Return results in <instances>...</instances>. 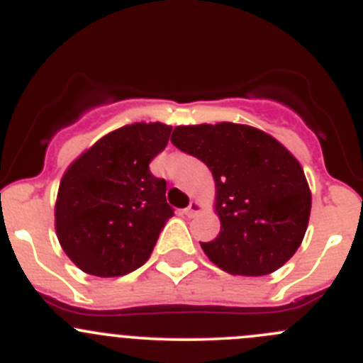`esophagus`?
<instances>
[{
	"instance_id": "34e87169",
	"label": "esophagus",
	"mask_w": 363,
	"mask_h": 363,
	"mask_svg": "<svg viewBox=\"0 0 363 363\" xmlns=\"http://www.w3.org/2000/svg\"><path fill=\"white\" fill-rule=\"evenodd\" d=\"M200 207H202V206H200L199 202H189V206L184 209V214H186V216H188V218L195 216V214L200 211Z\"/></svg>"
}]
</instances>
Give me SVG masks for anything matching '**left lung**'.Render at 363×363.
<instances>
[{"instance_id":"1","label":"left lung","mask_w":363,"mask_h":363,"mask_svg":"<svg viewBox=\"0 0 363 363\" xmlns=\"http://www.w3.org/2000/svg\"><path fill=\"white\" fill-rule=\"evenodd\" d=\"M172 143L213 172L221 228L200 242L206 255L230 275L284 266L303 241L312 206L296 157L266 133L232 122L179 125Z\"/></svg>"}]
</instances>
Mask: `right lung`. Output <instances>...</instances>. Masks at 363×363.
Here are the masks:
<instances>
[{
	"instance_id": "add662e5",
	"label": "right lung",
	"mask_w": 363,
	"mask_h": 363,
	"mask_svg": "<svg viewBox=\"0 0 363 363\" xmlns=\"http://www.w3.org/2000/svg\"><path fill=\"white\" fill-rule=\"evenodd\" d=\"M172 128L133 124L110 133L77 157L60 182L56 234L63 252L88 275L122 277L147 262L174 216L167 181L150 161Z\"/></svg>"
}]
</instances>
